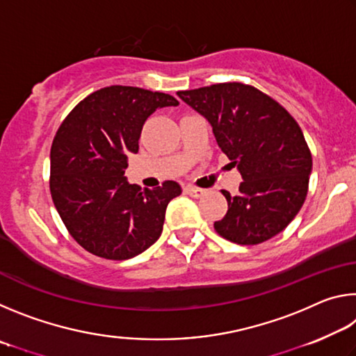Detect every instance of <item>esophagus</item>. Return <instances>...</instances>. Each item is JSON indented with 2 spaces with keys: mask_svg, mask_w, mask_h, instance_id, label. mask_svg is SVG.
<instances>
[{
  "mask_svg": "<svg viewBox=\"0 0 356 356\" xmlns=\"http://www.w3.org/2000/svg\"><path fill=\"white\" fill-rule=\"evenodd\" d=\"M184 190H185L186 195H190V196H193V197H202V196L207 193V190L197 188V186H193V185H186Z\"/></svg>",
  "mask_w": 356,
  "mask_h": 356,
  "instance_id": "obj_1",
  "label": "esophagus"
}]
</instances>
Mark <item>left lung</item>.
Returning a JSON list of instances; mask_svg holds the SVG:
<instances>
[{
  "instance_id": "left-lung-1",
  "label": "left lung",
  "mask_w": 356,
  "mask_h": 356,
  "mask_svg": "<svg viewBox=\"0 0 356 356\" xmlns=\"http://www.w3.org/2000/svg\"><path fill=\"white\" fill-rule=\"evenodd\" d=\"M212 125L220 149L242 174L236 196L221 190L227 212L215 231L237 245L280 234L308 195L311 150L284 106L250 84L232 81L179 91Z\"/></svg>"
}]
</instances>
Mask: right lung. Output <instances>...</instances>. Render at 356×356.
Instances as JSON below:
<instances>
[{
	"label": "right lung",
	"mask_w": 356,
	"mask_h": 356,
	"mask_svg": "<svg viewBox=\"0 0 356 356\" xmlns=\"http://www.w3.org/2000/svg\"><path fill=\"white\" fill-rule=\"evenodd\" d=\"M176 105L165 92L108 86L89 94L59 125L50 150V193L64 226L86 251L125 261L159 240L168 204L182 188L165 180L141 190L124 172L146 119Z\"/></svg>",
	"instance_id": "1"
}]
</instances>
